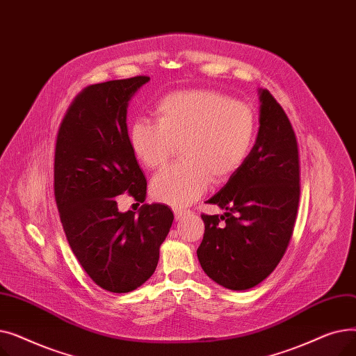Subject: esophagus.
I'll list each match as a JSON object with an SVG mask.
<instances>
[{
    "mask_svg": "<svg viewBox=\"0 0 356 356\" xmlns=\"http://www.w3.org/2000/svg\"><path fill=\"white\" fill-rule=\"evenodd\" d=\"M173 212H175L176 219H180V218H184V216L191 215V211H188V209H180V208H173Z\"/></svg>",
    "mask_w": 356,
    "mask_h": 356,
    "instance_id": "esophagus-1",
    "label": "esophagus"
}]
</instances>
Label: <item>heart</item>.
Returning <instances> with one entry per match:
<instances>
[{"label": "heart", "mask_w": 356, "mask_h": 356, "mask_svg": "<svg viewBox=\"0 0 356 356\" xmlns=\"http://www.w3.org/2000/svg\"><path fill=\"white\" fill-rule=\"evenodd\" d=\"M157 121L136 120L128 140L137 160L160 170L180 145L183 161L157 175L153 196L173 207H186L207 192L211 181H227L245 161L255 136L250 105L208 89L176 90L161 97Z\"/></svg>", "instance_id": "b5f03b06"}]
</instances>
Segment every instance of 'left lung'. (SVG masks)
<instances>
[{
    "instance_id": "8db88e82",
    "label": "left lung",
    "mask_w": 356,
    "mask_h": 356,
    "mask_svg": "<svg viewBox=\"0 0 356 356\" xmlns=\"http://www.w3.org/2000/svg\"><path fill=\"white\" fill-rule=\"evenodd\" d=\"M259 129L245 161L207 203L223 215H204L199 263L215 283L248 290L283 258L300 200V159L293 125L267 89H259Z\"/></svg>"
}]
</instances>
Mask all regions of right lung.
<instances>
[{
	"instance_id": "obj_1",
	"label": "right lung",
	"mask_w": 356,
	"mask_h": 356,
	"mask_svg": "<svg viewBox=\"0 0 356 356\" xmlns=\"http://www.w3.org/2000/svg\"><path fill=\"white\" fill-rule=\"evenodd\" d=\"M148 76L86 86L73 99L54 148V199L69 245L106 291H133L156 271L173 223L161 203L120 212L128 193L143 203L147 180L129 145L127 106Z\"/></svg>"
}]
</instances>
